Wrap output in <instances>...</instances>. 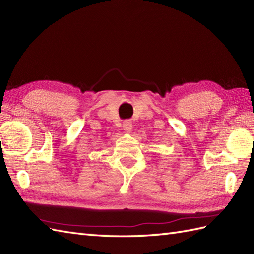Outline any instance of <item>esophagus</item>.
<instances>
[{
    "label": "esophagus",
    "mask_w": 254,
    "mask_h": 254,
    "mask_svg": "<svg viewBox=\"0 0 254 254\" xmlns=\"http://www.w3.org/2000/svg\"><path fill=\"white\" fill-rule=\"evenodd\" d=\"M123 128L126 133H131L132 128H133V124L131 122V120H126L123 122Z\"/></svg>",
    "instance_id": "obj_1"
}]
</instances>
